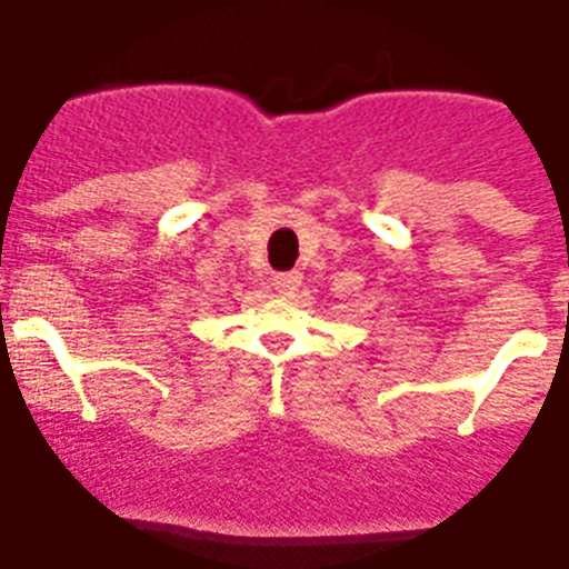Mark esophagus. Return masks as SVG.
Segmentation results:
<instances>
[{
  "label": "esophagus",
  "instance_id": "esophagus-1",
  "mask_svg": "<svg viewBox=\"0 0 569 569\" xmlns=\"http://www.w3.org/2000/svg\"><path fill=\"white\" fill-rule=\"evenodd\" d=\"M272 284H276V290H279L281 297H290V293L302 284V272L299 270L276 272V276H272Z\"/></svg>",
  "mask_w": 569,
  "mask_h": 569
}]
</instances>
